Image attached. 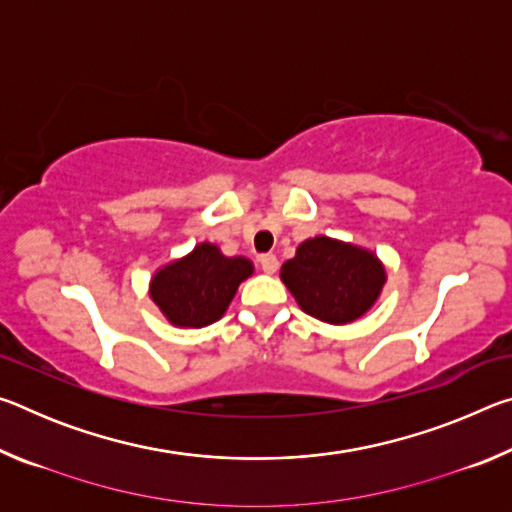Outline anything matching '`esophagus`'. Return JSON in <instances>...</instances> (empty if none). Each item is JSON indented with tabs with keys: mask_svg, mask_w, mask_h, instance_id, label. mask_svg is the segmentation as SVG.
I'll return each instance as SVG.
<instances>
[{
	"mask_svg": "<svg viewBox=\"0 0 512 512\" xmlns=\"http://www.w3.org/2000/svg\"><path fill=\"white\" fill-rule=\"evenodd\" d=\"M259 266H262V271L273 275L277 271V257L275 255H262L259 257Z\"/></svg>",
	"mask_w": 512,
	"mask_h": 512,
	"instance_id": "esophagus-1",
	"label": "esophagus"
}]
</instances>
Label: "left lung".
<instances>
[{
  "label": "left lung",
  "instance_id": "1",
  "mask_svg": "<svg viewBox=\"0 0 512 512\" xmlns=\"http://www.w3.org/2000/svg\"><path fill=\"white\" fill-rule=\"evenodd\" d=\"M280 277L302 311L332 325L366 314L386 282L375 255L327 237L302 241Z\"/></svg>",
  "mask_w": 512,
  "mask_h": 512
}]
</instances>
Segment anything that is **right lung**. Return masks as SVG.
<instances>
[{
    "label": "right lung",
    "instance_id": "add662e5",
    "mask_svg": "<svg viewBox=\"0 0 512 512\" xmlns=\"http://www.w3.org/2000/svg\"><path fill=\"white\" fill-rule=\"evenodd\" d=\"M253 273L246 257H225L212 244L160 268L151 282V298L173 325L205 327L219 320L232 296Z\"/></svg>",
    "mask_w": 512,
    "mask_h": 512
}]
</instances>
